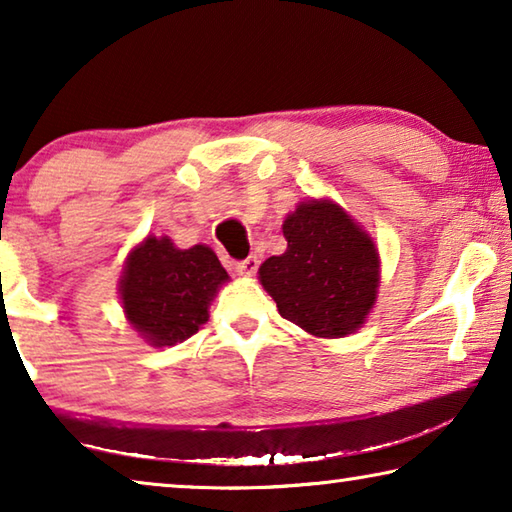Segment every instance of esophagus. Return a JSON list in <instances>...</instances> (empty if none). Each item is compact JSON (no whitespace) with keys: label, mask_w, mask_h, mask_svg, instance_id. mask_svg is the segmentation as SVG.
<instances>
[{"label":"esophagus","mask_w":512,"mask_h":512,"mask_svg":"<svg viewBox=\"0 0 512 512\" xmlns=\"http://www.w3.org/2000/svg\"><path fill=\"white\" fill-rule=\"evenodd\" d=\"M257 266H259V257L250 255V257L244 259V262H239L235 268H237L239 275H253L257 271Z\"/></svg>","instance_id":"obj_1"}]
</instances>
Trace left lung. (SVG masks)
Wrapping results in <instances>:
<instances>
[{"label": "left lung", "instance_id": "obj_1", "mask_svg": "<svg viewBox=\"0 0 512 512\" xmlns=\"http://www.w3.org/2000/svg\"><path fill=\"white\" fill-rule=\"evenodd\" d=\"M282 232L287 250L259 266V282L280 316L318 339L357 332L377 300L375 241L329 198L300 203Z\"/></svg>", "mask_w": 512, "mask_h": 512}]
</instances>
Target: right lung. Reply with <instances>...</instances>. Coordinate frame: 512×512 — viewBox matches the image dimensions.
Listing matches in <instances>:
<instances>
[{
    "label": "right lung",
    "instance_id": "right-lung-1",
    "mask_svg": "<svg viewBox=\"0 0 512 512\" xmlns=\"http://www.w3.org/2000/svg\"><path fill=\"white\" fill-rule=\"evenodd\" d=\"M230 275L205 244L187 250L169 237H146L126 257L119 298L128 323L153 348L187 341L207 323V309Z\"/></svg>",
    "mask_w": 512,
    "mask_h": 512
}]
</instances>
